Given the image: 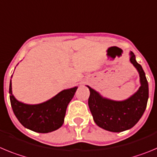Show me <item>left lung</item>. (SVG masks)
<instances>
[{
    "instance_id": "obj_1",
    "label": "left lung",
    "mask_w": 157,
    "mask_h": 157,
    "mask_svg": "<svg viewBox=\"0 0 157 157\" xmlns=\"http://www.w3.org/2000/svg\"><path fill=\"white\" fill-rule=\"evenodd\" d=\"M130 61L138 70L141 86L136 93L124 101H113L103 98L94 89L90 90L89 109L95 124L112 132H121L133 128L145 112L149 98V85L142 66L137 63L135 56L130 53Z\"/></svg>"
}]
</instances>
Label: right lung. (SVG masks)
<instances>
[{
  "mask_svg": "<svg viewBox=\"0 0 157 157\" xmlns=\"http://www.w3.org/2000/svg\"><path fill=\"white\" fill-rule=\"evenodd\" d=\"M77 87L63 90L55 97L36 105L19 101L12 91L10 80V101L12 110L22 126L38 133H48L61 128L67 105L75 94Z\"/></svg>",
  "mask_w": 157,
  "mask_h": 157,
  "instance_id": "add662e5",
  "label": "right lung"
}]
</instances>
